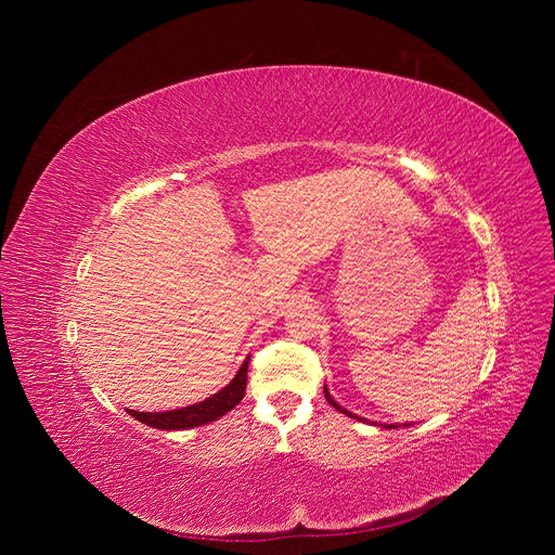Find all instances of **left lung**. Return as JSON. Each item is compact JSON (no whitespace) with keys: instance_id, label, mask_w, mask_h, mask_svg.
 <instances>
[{"instance_id":"8db88e82","label":"left lung","mask_w":555,"mask_h":555,"mask_svg":"<svg viewBox=\"0 0 555 555\" xmlns=\"http://www.w3.org/2000/svg\"><path fill=\"white\" fill-rule=\"evenodd\" d=\"M325 398H327V402H330V404H332V406H334V409H336V411H340V413H345V415H349V417H356V420H358V415H353V413H349V411H347V409H343V406H340V404H338V402H334V398H332V395H330V390H327V386H325ZM404 426H406V424H404ZM384 428H395V426H392V424H390V426H388V424H386V426H384Z\"/></svg>"}]
</instances>
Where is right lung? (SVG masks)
Masks as SVG:
<instances>
[{"label":"right lung","mask_w":555,"mask_h":555,"mask_svg":"<svg viewBox=\"0 0 555 555\" xmlns=\"http://www.w3.org/2000/svg\"><path fill=\"white\" fill-rule=\"evenodd\" d=\"M248 364H250V358L244 360L242 369L236 371V375L232 377V382L225 388H221L219 392L212 395V398H208L199 404L167 411V413H138V411H127V413L131 417H135L138 422H142L151 428H160V430H186V428H195V426L215 422L244 400L246 382H248Z\"/></svg>","instance_id":"1"}]
</instances>
